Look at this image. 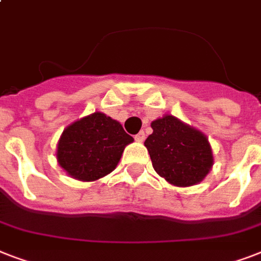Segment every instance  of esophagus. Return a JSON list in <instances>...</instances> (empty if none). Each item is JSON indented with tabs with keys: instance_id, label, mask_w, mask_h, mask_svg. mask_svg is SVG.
<instances>
[{
	"instance_id": "obj_1",
	"label": "esophagus",
	"mask_w": 261,
	"mask_h": 261,
	"mask_svg": "<svg viewBox=\"0 0 261 261\" xmlns=\"http://www.w3.org/2000/svg\"><path fill=\"white\" fill-rule=\"evenodd\" d=\"M145 138H146V135H145V131H139L138 134L135 135V139H137L138 142H143V141H145Z\"/></svg>"
}]
</instances>
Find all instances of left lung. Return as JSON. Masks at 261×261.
I'll return each mask as SVG.
<instances>
[{
	"instance_id": "1",
	"label": "left lung",
	"mask_w": 261,
	"mask_h": 261,
	"mask_svg": "<svg viewBox=\"0 0 261 261\" xmlns=\"http://www.w3.org/2000/svg\"><path fill=\"white\" fill-rule=\"evenodd\" d=\"M145 141L154 171L171 184L190 187L202 181L213 167L208 139L172 115L151 123Z\"/></svg>"
}]
</instances>
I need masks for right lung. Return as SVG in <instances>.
<instances>
[{"label":"right lung","instance_id":"add662e5","mask_svg":"<svg viewBox=\"0 0 261 261\" xmlns=\"http://www.w3.org/2000/svg\"><path fill=\"white\" fill-rule=\"evenodd\" d=\"M133 141L120 123L94 112L63 131L57 159L70 176L93 181L114 171L126 145Z\"/></svg>","mask_w":261,"mask_h":261}]
</instances>
